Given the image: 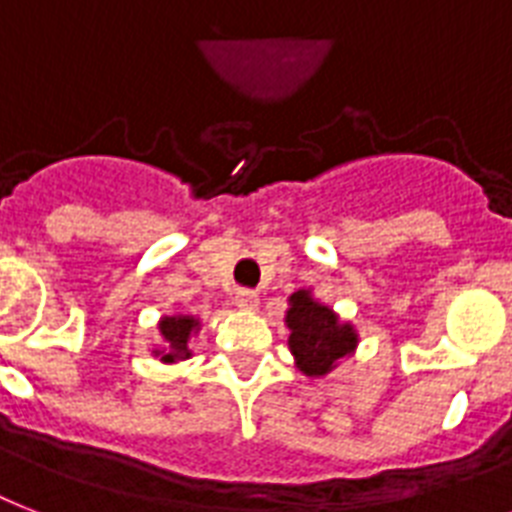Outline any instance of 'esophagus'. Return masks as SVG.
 <instances>
[{"label":"esophagus","instance_id":"obj_1","mask_svg":"<svg viewBox=\"0 0 512 512\" xmlns=\"http://www.w3.org/2000/svg\"><path fill=\"white\" fill-rule=\"evenodd\" d=\"M236 308H241V311H255L257 292H252V289H239L236 292Z\"/></svg>","mask_w":512,"mask_h":512}]
</instances>
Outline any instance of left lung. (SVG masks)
<instances>
[{"label": "left lung", "instance_id": "obj_1", "mask_svg": "<svg viewBox=\"0 0 512 512\" xmlns=\"http://www.w3.org/2000/svg\"><path fill=\"white\" fill-rule=\"evenodd\" d=\"M289 350L295 356L297 369L305 377H324L350 356L358 345L353 324L340 321L329 305L313 300L311 289H297L289 297L287 311Z\"/></svg>", "mask_w": 512, "mask_h": 512}]
</instances>
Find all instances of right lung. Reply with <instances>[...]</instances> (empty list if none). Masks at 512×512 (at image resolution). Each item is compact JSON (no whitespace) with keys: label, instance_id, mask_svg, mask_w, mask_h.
<instances>
[{"label":"right lung","instance_id":"right-lung-1","mask_svg":"<svg viewBox=\"0 0 512 512\" xmlns=\"http://www.w3.org/2000/svg\"><path fill=\"white\" fill-rule=\"evenodd\" d=\"M199 329V319L196 316H164L159 321V335H162L164 345L154 350V356H159L164 364H175L183 358H191L188 350V340Z\"/></svg>","mask_w":512,"mask_h":512}]
</instances>
